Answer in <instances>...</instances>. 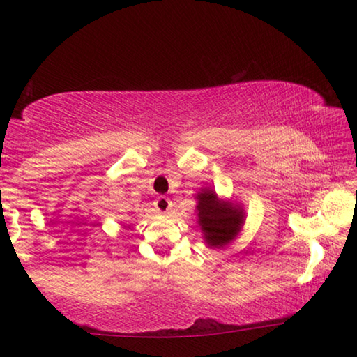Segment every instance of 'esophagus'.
<instances>
[{
  "instance_id": "obj_1",
  "label": "esophagus",
  "mask_w": 357,
  "mask_h": 357,
  "mask_svg": "<svg viewBox=\"0 0 357 357\" xmlns=\"http://www.w3.org/2000/svg\"><path fill=\"white\" fill-rule=\"evenodd\" d=\"M154 206H155L157 211H159V213L165 214V213H168V211L172 209V202H170V198H168V197L160 195V197L155 198Z\"/></svg>"
}]
</instances>
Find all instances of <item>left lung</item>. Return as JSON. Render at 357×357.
I'll use <instances>...</instances> for the list:
<instances>
[{
  "label": "left lung",
  "mask_w": 357,
  "mask_h": 357,
  "mask_svg": "<svg viewBox=\"0 0 357 357\" xmlns=\"http://www.w3.org/2000/svg\"><path fill=\"white\" fill-rule=\"evenodd\" d=\"M197 215L203 238L209 247L227 245L238 236L244 223V209L231 202H223L213 189L197 193Z\"/></svg>",
  "instance_id": "obj_1"
}]
</instances>
